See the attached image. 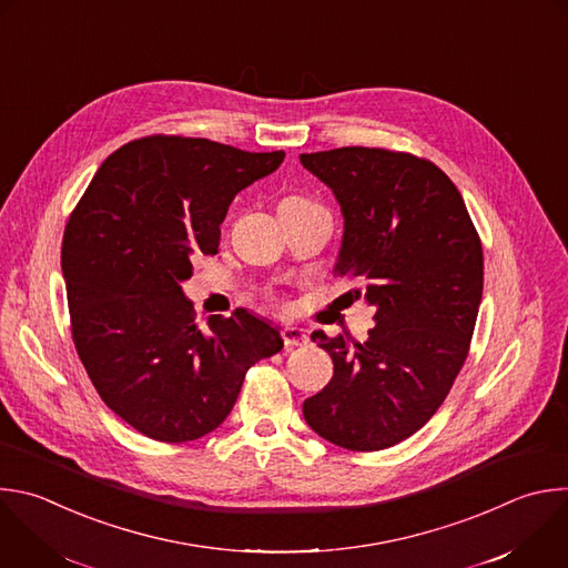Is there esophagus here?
I'll use <instances>...</instances> for the list:
<instances>
[{
	"label": "esophagus",
	"instance_id": "1",
	"mask_svg": "<svg viewBox=\"0 0 568 568\" xmlns=\"http://www.w3.org/2000/svg\"><path fill=\"white\" fill-rule=\"evenodd\" d=\"M281 338H283L285 347H298V345H305V343H307L305 329H301V327H290V325H285V327L281 329Z\"/></svg>",
	"mask_w": 568,
	"mask_h": 568
}]
</instances>
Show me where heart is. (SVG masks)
I'll return each mask as SVG.
<instances>
[{
    "instance_id": "obj_1",
    "label": "heart",
    "mask_w": 568,
    "mask_h": 568,
    "mask_svg": "<svg viewBox=\"0 0 568 568\" xmlns=\"http://www.w3.org/2000/svg\"><path fill=\"white\" fill-rule=\"evenodd\" d=\"M316 203L303 199V196H285L278 205V210H298V207H314Z\"/></svg>"
}]
</instances>
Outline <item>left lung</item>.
<instances>
[{
	"instance_id": "left-lung-1",
	"label": "left lung",
	"mask_w": 568,
	"mask_h": 568,
	"mask_svg": "<svg viewBox=\"0 0 568 568\" xmlns=\"http://www.w3.org/2000/svg\"><path fill=\"white\" fill-rule=\"evenodd\" d=\"M343 212L334 274L374 307L365 341L312 338L334 363L305 399L323 439L356 453L390 448L439 410L468 356L484 290L481 239L459 189L430 160L382 146L301 153Z\"/></svg>"
}]
</instances>
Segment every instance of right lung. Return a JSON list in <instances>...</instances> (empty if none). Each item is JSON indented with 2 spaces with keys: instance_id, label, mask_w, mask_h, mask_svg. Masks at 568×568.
<instances>
[{
  "instance_id": "add662e5",
  "label": "right lung",
  "mask_w": 568,
  "mask_h": 568,
  "mask_svg": "<svg viewBox=\"0 0 568 568\" xmlns=\"http://www.w3.org/2000/svg\"><path fill=\"white\" fill-rule=\"evenodd\" d=\"M283 158L153 133L113 151L69 216L62 274L78 356L102 402L149 439L216 430L247 369L283 347L241 307L201 327L180 287L194 256L219 254L234 196Z\"/></svg>"
}]
</instances>
